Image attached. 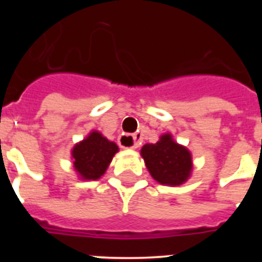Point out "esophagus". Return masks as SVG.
<instances>
[{"label": "esophagus", "mask_w": 262, "mask_h": 262, "mask_svg": "<svg viewBox=\"0 0 262 262\" xmlns=\"http://www.w3.org/2000/svg\"><path fill=\"white\" fill-rule=\"evenodd\" d=\"M119 145L122 148H131V149H135L139 147V142H140V134H135V135H128V134H122L119 136ZM127 144H131L129 147H126Z\"/></svg>", "instance_id": "1"}]
</instances>
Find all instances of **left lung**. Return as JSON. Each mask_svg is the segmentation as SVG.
I'll use <instances>...</instances> for the list:
<instances>
[{"label":"left lung","instance_id":"8db88e82","mask_svg":"<svg viewBox=\"0 0 262 262\" xmlns=\"http://www.w3.org/2000/svg\"><path fill=\"white\" fill-rule=\"evenodd\" d=\"M140 155L149 174L159 184L180 186L190 178L193 157L185 145L174 142L172 134H163L155 144H144Z\"/></svg>","mask_w":262,"mask_h":262}]
</instances>
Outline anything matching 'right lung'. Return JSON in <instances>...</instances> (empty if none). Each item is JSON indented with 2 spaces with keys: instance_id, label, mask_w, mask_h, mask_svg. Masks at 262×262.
<instances>
[{
  "instance_id": "obj_1",
  "label": "right lung",
  "mask_w": 262,
  "mask_h": 262,
  "mask_svg": "<svg viewBox=\"0 0 262 262\" xmlns=\"http://www.w3.org/2000/svg\"><path fill=\"white\" fill-rule=\"evenodd\" d=\"M118 151L119 148L114 142H110L94 129L72 148V164L76 174L84 181L99 180L105 174Z\"/></svg>"
}]
</instances>
